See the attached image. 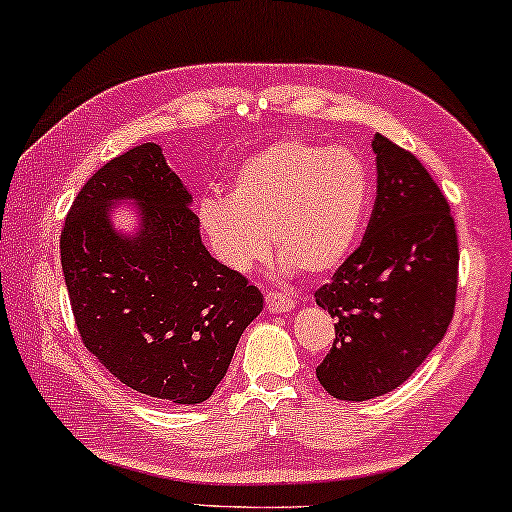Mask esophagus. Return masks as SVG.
<instances>
[{
  "mask_svg": "<svg viewBox=\"0 0 512 512\" xmlns=\"http://www.w3.org/2000/svg\"><path fill=\"white\" fill-rule=\"evenodd\" d=\"M265 304H267V309H270V313H279V316L281 313H288L295 309V302L281 293H267Z\"/></svg>",
  "mask_w": 512,
  "mask_h": 512,
  "instance_id": "esophagus-1",
  "label": "esophagus"
}]
</instances>
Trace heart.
Segmentation results:
<instances>
[{"instance_id":"obj_1","label":"heart","mask_w":512,"mask_h":512,"mask_svg":"<svg viewBox=\"0 0 512 512\" xmlns=\"http://www.w3.org/2000/svg\"><path fill=\"white\" fill-rule=\"evenodd\" d=\"M371 206L366 162L348 148L283 139L235 169L229 199L206 196L199 224L222 265L249 272L270 254L281 267L322 277L348 261Z\"/></svg>"}]
</instances>
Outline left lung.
<instances>
[{
  "mask_svg": "<svg viewBox=\"0 0 512 512\" xmlns=\"http://www.w3.org/2000/svg\"><path fill=\"white\" fill-rule=\"evenodd\" d=\"M377 196L361 245L316 290L336 338L316 368L338 400L400 387L442 341L458 290V235L446 196L416 157L375 135Z\"/></svg>",
  "mask_w": 512,
  "mask_h": 512,
  "instance_id": "left-lung-1",
  "label": "left lung"
}]
</instances>
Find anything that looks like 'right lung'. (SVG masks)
I'll list each match as a JSON object with an SVG mask.
<instances>
[{
	"label": "right lung",
	"instance_id": "1",
	"mask_svg": "<svg viewBox=\"0 0 512 512\" xmlns=\"http://www.w3.org/2000/svg\"><path fill=\"white\" fill-rule=\"evenodd\" d=\"M140 203V231H113L108 208ZM192 194L162 148L141 144L100 167L61 231V267L86 350L125 387L196 405L229 371L263 295L201 242Z\"/></svg>",
	"mask_w": 512,
	"mask_h": 512
}]
</instances>
